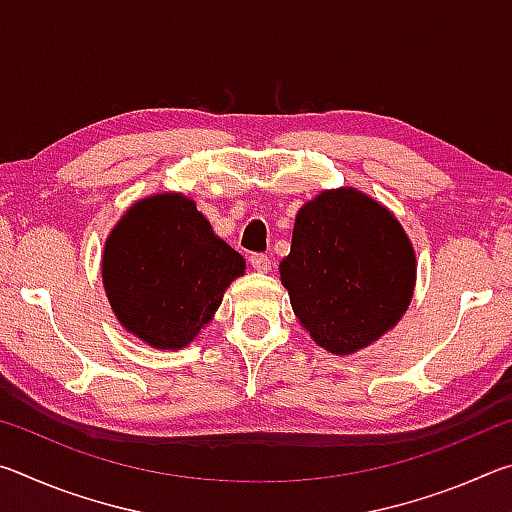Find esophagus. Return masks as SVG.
<instances>
[{
    "label": "esophagus",
    "mask_w": 512,
    "mask_h": 512,
    "mask_svg": "<svg viewBox=\"0 0 512 512\" xmlns=\"http://www.w3.org/2000/svg\"><path fill=\"white\" fill-rule=\"evenodd\" d=\"M250 266H253L257 273H268L271 271V259L262 253H255V255H250Z\"/></svg>",
    "instance_id": "esophagus-1"
}]
</instances>
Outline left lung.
<instances>
[{
    "label": "left lung",
    "instance_id": "left-lung-1",
    "mask_svg": "<svg viewBox=\"0 0 512 512\" xmlns=\"http://www.w3.org/2000/svg\"><path fill=\"white\" fill-rule=\"evenodd\" d=\"M280 277L311 339L352 354L400 323L415 289V253L384 205L341 187L300 207Z\"/></svg>",
    "mask_w": 512,
    "mask_h": 512
}]
</instances>
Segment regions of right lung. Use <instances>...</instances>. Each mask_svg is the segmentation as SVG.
<instances>
[{
  "label": "right lung",
  "instance_id": "1",
  "mask_svg": "<svg viewBox=\"0 0 512 512\" xmlns=\"http://www.w3.org/2000/svg\"><path fill=\"white\" fill-rule=\"evenodd\" d=\"M246 262L183 194L137 201L106 239L101 277L115 316L158 350H180L210 323Z\"/></svg>",
  "mask_w": 512,
  "mask_h": 512
}]
</instances>
